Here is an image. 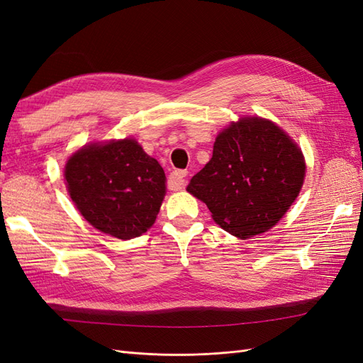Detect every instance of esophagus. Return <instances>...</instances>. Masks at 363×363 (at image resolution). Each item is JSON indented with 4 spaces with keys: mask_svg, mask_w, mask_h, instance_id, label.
I'll use <instances>...</instances> for the list:
<instances>
[{
    "mask_svg": "<svg viewBox=\"0 0 363 363\" xmlns=\"http://www.w3.org/2000/svg\"><path fill=\"white\" fill-rule=\"evenodd\" d=\"M186 175H188V171H186V169H175V171H172V172L169 174V177H168V186H169V189H172V191L182 189L184 182H186V180H184Z\"/></svg>",
    "mask_w": 363,
    "mask_h": 363,
    "instance_id": "1",
    "label": "esophagus"
}]
</instances>
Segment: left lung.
Here are the masks:
<instances>
[{
  "label": "left lung",
  "mask_w": 363,
  "mask_h": 363,
  "mask_svg": "<svg viewBox=\"0 0 363 363\" xmlns=\"http://www.w3.org/2000/svg\"><path fill=\"white\" fill-rule=\"evenodd\" d=\"M306 174L301 150L274 123L242 118L216 136L212 159L191 179L189 194L236 238L265 233L288 212Z\"/></svg>",
  "instance_id": "left-lung-1"
}]
</instances>
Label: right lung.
I'll list each match as a JSON object with an SVG mask.
<instances>
[{
  "instance_id": "right-lung-1",
  "label": "right lung",
  "mask_w": 363,
  "mask_h": 363,
  "mask_svg": "<svg viewBox=\"0 0 363 363\" xmlns=\"http://www.w3.org/2000/svg\"><path fill=\"white\" fill-rule=\"evenodd\" d=\"M68 192L87 223L118 239L155 224L164 196V172L135 139L91 144L65 167Z\"/></svg>"
}]
</instances>
